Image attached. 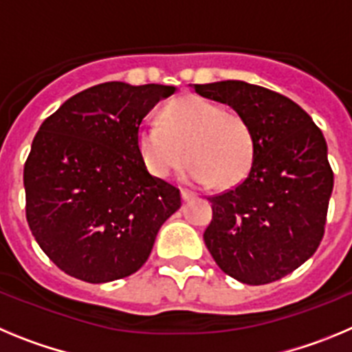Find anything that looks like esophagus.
Here are the masks:
<instances>
[{
	"label": "esophagus",
	"mask_w": 352,
	"mask_h": 352,
	"mask_svg": "<svg viewBox=\"0 0 352 352\" xmlns=\"http://www.w3.org/2000/svg\"><path fill=\"white\" fill-rule=\"evenodd\" d=\"M194 197H195L194 192H190V190H182V199H183V201H190V199H194Z\"/></svg>",
	"instance_id": "esophagus-1"
}]
</instances>
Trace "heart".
Returning <instances> with one entry per match:
<instances>
[{"label":"heart","mask_w":352,"mask_h":352,"mask_svg":"<svg viewBox=\"0 0 352 352\" xmlns=\"http://www.w3.org/2000/svg\"><path fill=\"white\" fill-rule=\"evenodd\" d=\"M138 148L155 178H170L188 157V183L232 185L250 167L254 141L243 116L201 96L186 95L164 107L162 123L141 126Z\"/></svg>","instance_id":"obj_1"}]
</instances>
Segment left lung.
<instances>
[{
	"instance_id": "8db88e82",
	"label": "left lung",
	"mask_w": 352,
	"mask_h": 352,
	"mask_svg": "<svg viewBox=\"0 0 352 352\" xmlns=\"http://www.w3.org/2000/svg\"><path fill=\"white\" fill-rule=\"evenodd\" d=\"M194 89L243 116L254 141L247 178L210 197L204 243L236 280H278L310 259L324 234L333 190L324 135L296 102L263 86L219 80Z\"/></svg>"
}]
</instances>
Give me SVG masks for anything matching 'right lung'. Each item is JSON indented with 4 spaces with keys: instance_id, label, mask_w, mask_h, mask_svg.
Wrapping results in <instances>:
<instances>
[{
    "instance_id": "1",
    "label": "right lung",
    "mask_w": 352,
    "mask_h": 352,
    "mask_svg": "<svg viewBox=\"0 0 352 352\" xmlns=\"http://www.w3.org/2000/svg\"><path fill=\"white\" fill-rule=\"evenodd\" d=\"M176 86L111 80L68 98L43 121L24 166L26 219L49 259L79 280L138 272L179 190L146 169L139 126Z\"/></svg>"
}]
</instances>
